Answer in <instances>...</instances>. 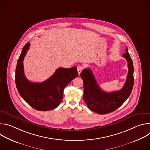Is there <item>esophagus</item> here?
Listing matches in <instances>:
<instances>
[{"mask_svg":"<svg viewBox=\"0 0 150 150\" xmlns=\"http://www.w3.org/2000/svg\"><path fill=\"white\" fill-rule=\"evenodd\" d=\"M83 67L81 66V65H79V66L78 67V68H77V71H78V72L79 75L81 74V72L83 70Z\"/></svg>","mask_w":150,"mask_h":150,"instance_id":"1","label":"esophagus"}]
</instances>
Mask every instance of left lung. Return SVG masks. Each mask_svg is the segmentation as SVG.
Returning a JSON list of instances; mask_svg holds the SVG:
<instances>
[{
	"instance_id": "left-lung-1",
	"label": "left lung",
	"mask_w": 150,
	"mask_h": 150,
	"mask_svg": "<svg viewBox=\"0 0 150 150\" xmlns=\"http://www.w3.org/2000/svg\"><path fill=\"white\" fill-rule=\"evenodd\" d=\"M123 57L127 62L129 71L124 86L119 91L105 92L98 86L91 69H84L81 72V77L83 82V98L91 111L100 115L109 113L118 109L129 97L134 86V66L127 47Z\"/></svg>"
}]
</instances>
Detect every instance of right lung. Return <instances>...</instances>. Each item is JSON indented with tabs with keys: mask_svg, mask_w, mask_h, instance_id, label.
Returning a JSON list of instances; mask_svg holds the SVG:
<instances>
[{
	"mask_svg": "<svg viewBox=\"0 0 150 150\" xmlns=\"http://www.w3.org/2000/svg\"><path fill=\"white\" fill-rule=\"evenodd\" d=\"M30 42L24 46L18 60L15 71V83L17 90L23 98L33 108L39 111L54 109L59 105L63 97V90L78 73L76 67L58 68L46 81L31 82L24 72L23 60L29 49Z\"/></svg>",
	"mask_w": 150,
	"mask_h": 150,
	"instance_id": "add662e5",
	"label": "right lung"
}]
</instances>
